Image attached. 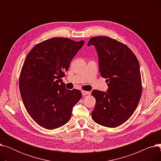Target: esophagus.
<instances>
[{"instance_id":"esophagus-1","label":"esophagus","mask_w":161,"mask_h":161,"mask_svg":"<svg viewBox=\"0 0 161 161\" xmlns=\"http://www.w3.org/2000/svg\"><path fill=\"white\" fill-rule=\"evenodd\" d=\"M81 93H82L83 96H86V95H89L90 92L88 91H81Z\"/></svg>"}]
</instances>
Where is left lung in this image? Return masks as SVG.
<instances>
[{"label":"left lung","mask_w":161,"mask_h":161,"mask_svg":"<svg viewBox=\"0 0 161 161\" xmlns=\"http://www.w3.org/2000/svg\"><path fill=\"white\" fill-rule=\"evenodd\" d=\"M87 45L95 46L99 71L108 86L106 92L92 91L96 98L92 118L102 126L117 127L129 119L139 103L142 85L138 61L128 46L108 36L92 37Z\"/></svg>","instance_id":"obj_1"}]
</instances>
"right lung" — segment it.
<instances>
[{"label": "right lung", "mask_w": 161, "mask_h": 161, "mask_svg": "<svg viewBox=\"0 0 161 161\" xmlns=\"http://www.w3.org/2000/svg\"><path fill=\"white\" fill-rule=\"evenodd\" d=\"M83 44V40L55 37L36 44L25 58L20 93L28 114L42 127L53 130L67 123L81 99V91L66 89L61 78Z\"/></svg>", "instance_id": "right-lung-1"}]
</instances>
